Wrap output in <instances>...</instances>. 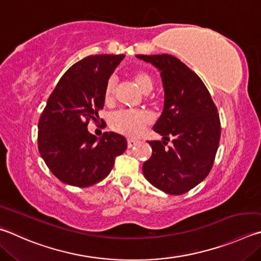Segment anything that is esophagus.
I'll return each instance as SVG.
<instances>
[{
	"label": "esophagus",
	"instance_id": "34e87169",
	"mask_svg": "<svg viewBox=\"0 0 261 261\" xmlns=\"http://www.w3.org/2000/svg\"><path fill=\"white\" fill-rule=\"evenodd\" d=\"M137 144H138V140H136V139H134V138H129V139H127V147H129V148H131V147L136 146Z\"/></svg>",
	"mask_w": 261,
	"mask_h": 261
}]
</instances>
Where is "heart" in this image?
Wrapping results in <instances>:
<instances>
[{"label": "heart", "instance_id": "b5f03b06", "mask_svg": "<svg viewBox=\"0 0 261 261\" xmlns=\"http://www.w3.org/2000/svg\"><path fill=\"white\" fill-rule=\"evenodd\" d=\"M132 79L144 93L151 91L154 80L149 73L145 70H137L132 74ZM115 93V80L111 77L105 87V100L112 101ZM150 116L144 111L123 110L115 113L112 117V127L120 134L127 137H137L140 135L145 127L149 124Z\"/></svg>", "mask_w": 261, "mask_h": 261}]
</instances>
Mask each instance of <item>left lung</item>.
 Wrapping results in <instances>:
<instances>
[{"mask_svg": "<svg viewBox=\"0 0 261 261\" xmlns=\"http://www.w3.org/2000/svg\"><path fill=\"white\" fill-rule=\"evenodd\" d=\"M136 57L159 69L164 90L162 114L153 126L163 140L148 141L153 153L144 176L160 191L181 195L210 172L221 134L219 114L202 80L176 57ZM170 138L174 145L165 149Z\"/></svg>", "mask_w": 261, "mask_h": 261, "instance_id": "obj_1", "label": "left lung"}]
</instances>
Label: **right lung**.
<instances>
[{"mask_svg":"<svg viewBox=\"0 0 261 261\" xmlns=\"http://www.w3.org/2000/svg\"><path fill=\"white\" fill-rule=\"evenodd\" d=\"M124 55H96L74 64L57 84L39 121V150L50 171L75 187L110 174L126 139L115 132L97 138L88 131L105 103V87Z\"/></svg>","mask_w":261,"mask_h":261,"instance_id":"add662e5","label":"right lung"}]
</instances>
